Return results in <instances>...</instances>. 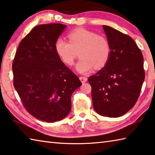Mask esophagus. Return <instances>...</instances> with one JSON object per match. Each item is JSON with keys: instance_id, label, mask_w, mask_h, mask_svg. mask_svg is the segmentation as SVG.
<instances>
[{"instance_id": "obj_1", "label": "esophagus", "mask_w": 155, "mask_h": 155, "mask_svg": "<svg viewBox=\"0 0 155 155\" xmlns=\"http://www.w3.org/2000/svg\"><path fill=\"white\" fill-rule=\"evenodd\" d=\"M80 81L82 83H85V82H86L87 78L86 77H85V76H80Z\"/></svg>"}]
</instances>
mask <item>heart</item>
I'll return each mask as SVG.
<instances>
[{
    "mask_svg": "<svg viewBox=\"0 0 155 155\" xmlns=\"http://www.w3.org/2000/svg\"><path fill=\"white\" fill-rule=\"evenodd\" d=\"M69 41L61 38L54 43L56 53L67 65H72L79 52L80 59L76 69L87 74L93 68L101 69L106 65L111 53L109 40L104 36L84 28H76L68 35Z\"/></svg>",
    "mask_w": 155,
    "mask_h": 155,
    "instance_id": "b5f03b06",
    "label": "heart"
}]
</instances>
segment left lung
I'll return each instance as SVG.
<instances>
[{"label": "left lung", "mask_w": 155, "mask_h": 155, "mask_svg": "<svg viewBox=\"0 0 155 155\" xmlns=\"http://www.w3.org/2000/svg\"><path fill=\"white\" fill-rule=\"evenodd\" d=\"M103 28L111 46L104 68L88 78L92 104L101 115L118 117L135 105L145 78L140 49L128 35L107 25Z\"/></svg>", "instance_id": "obj_1"}]
</instances>
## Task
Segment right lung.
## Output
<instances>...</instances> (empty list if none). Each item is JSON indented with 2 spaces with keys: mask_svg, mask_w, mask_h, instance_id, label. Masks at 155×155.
<instances>
[{
  "mask_svg": "<svg viewBox=\"0 0 155 155\" xmlns=\"http://www.w3.org/2000/svg\"><path fill=\"white\" fill-rule=\"evenodd\" d=\"M67 27L61 23L35 26L23 38L15 55L13 86L26 110L48 123L71 111V96L80 79L56 53L54 43Z\"/></svg>",
  "mask_w": 155,
  "mask_h": 155,
  "instance_id": "add662e5",
  "label": "right lung"
}]
</instances>
